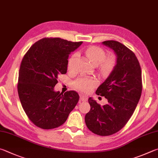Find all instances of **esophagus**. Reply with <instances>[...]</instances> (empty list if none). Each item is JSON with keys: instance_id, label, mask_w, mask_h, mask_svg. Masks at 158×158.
<instances>
[{"instance_id": "obj_1", "label": "esophagus", "mask_w": 158, "mask_h": 158, "mask_svg": "<svg viewBox=\"0 0 158 158\" xmlns=\"http://www.w3.org/2000/svg\"><path fill=\"white\" fill-rule=\"evenodd\" d=\"M80 100L82 102H86L88 100V97L84 95V94H81L80 95Z\"/></svg>"}]
</instances>
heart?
<instances>
[{"mask_svg":"<svg viewBox=\"0 0 158 158\" xmlns=\"http://www.w3.org/2000/svg\"><path fill=\"white\" fill-rule=\"evenodd\" d=\"M85 54L90 61L94 65H99V70L103 73H108L110 72L114 65V60L112 57L106 58V53L102 48L99 47H90L85 50ZM77 61V54L71 57L68 62V69L73 70L75 68ZM74 86L78 90L82 92H90L94 87H95L97 82L92 77H80L77 79L74 83Z\"/></svg>","mask_w":158,"mask_h":158,"instance_id":"b5f03b06","label":"heart"}]
</instances>
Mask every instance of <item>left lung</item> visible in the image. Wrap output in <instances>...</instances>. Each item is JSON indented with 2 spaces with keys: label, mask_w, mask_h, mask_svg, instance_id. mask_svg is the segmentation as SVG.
Segmentation results:
<instances>
[{
  "label": "left lung",
  "mask_w": 158,
  "mask_h": 158,
  "mask_svg": "<svg viewBox=\"0 0 158 158\" xmlns=\"http://www.w3.org/2000/svg\"><path fill=\"white\" fill-rule=\"evenodd\" d=\"M102 44L116 55L113 70L96 90L108 103L101 106L90 97V110L85 114V122L94 134L107 136L121 130L135 110L142 94V71L135 54L124 45L115 41Z\"/></svg>",
  "instance_id": "obj_1"
}]
</instances>
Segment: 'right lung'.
Here are the masks:
<instances>
[{
  "mask_svg": "<svg viewBox=\"0 0 158 158\" xmlns=\"http://www.w3.org/2000/svg\"><path fill=\"white\" fill-rule=\"evenodd\" d=\"M60 38H44L32 45L21 61L18 93L25 113L36 127L61 126L79 99L75 91H55L59 75L67 73L69 54L82 44Z\"/></svg>",
  "mask_w": 158,
  "mask_h": 158,
  "instance_id": "right-lung-1",
  "label": "right lung"
}]
</instances>
